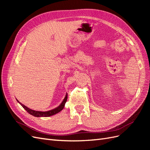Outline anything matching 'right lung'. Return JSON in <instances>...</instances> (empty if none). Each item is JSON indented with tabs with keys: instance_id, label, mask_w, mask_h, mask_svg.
Wrapping results in <instances>:
<instances>
[{
	"instance_id": "right-lung-1",
	"label": "right lung",
	"mask_w": 150,
	"mask_h": 150,
	"mask_svg": "<svg viewBox=\"0 0 150 150\" xmlns=\"http://www.w3.org/2000/svg\"><path fill=\"white\" fill-rule=\"evenodd\" d=\"M67 94L66 95L64 100L62 101V102L61 103V104L59 106L56 108L53 109V110H52L47 111H39L33 110H31V109L25 106V105H24V104H22L20 102H19V101H18L17 99V101L23 107V108L25 109V111H28V112H29L30 115H33L34 116H35V117H48V116H52L54 115H56L59 112H60L61 110H62L63 108H64V107L65 104L67 101Z\"/></svg>"
}]
</instances>
